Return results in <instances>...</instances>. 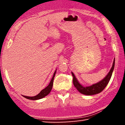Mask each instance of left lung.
I'll return each mask as SVG.
<instances>
[{
	"label": "left lung",
	"instance_id": "1",
	"mask_svg": "<svg viewBox=\"0 0 125 125\" xmlns=\"http://www.w3.org/2000/svg\"><path fill=\"white\" fill-rule=\"evenodd\" d=\"M114 66H115V59L114 60L113 66L107 75L98 83L94 84L92 85L89 86H83L81 85L78 81L73 73L72 72V74L73 75V83L74 85L78 90V92L82 94L86 95H92L100 93L104 89L107 84L109 83L113 72Z\"/></svg>",
	"mask_w": 125,
	"mask_h": 125
}]
</instances>
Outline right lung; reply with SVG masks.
Instances as JSON below:
<instances>
[{
  "label": "right lung",
  "instance_id": "add662e5",
  "mask_svg": "<svg viewBox=\"0 0 125 125\" xmlns=\"http://www.w3.org/2000/svg\"><path fill=\"white\" fill-rule=\"evenodd\" d=\"M56 71L54 72L53 75V77L52 78L51 80L50 84H48V85L47 86H46V87L45 89H43V90H42L41 91V92H40L39 94H37V95L34 96H24V95H22V96H24V98H26L27 99H29V100H39V99H42V98H44L45 96H47V95L51 92V91L52 89L53 83V80H54L55 74H56Z\"/></svg>",
  "mask_w": 125,
  "mask_h": 125
}]
</instances>
